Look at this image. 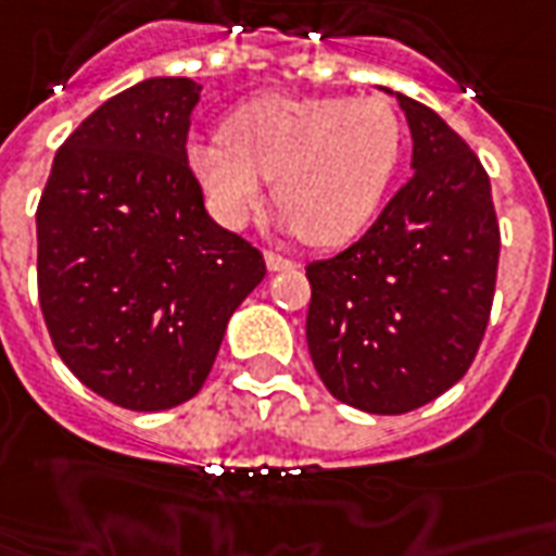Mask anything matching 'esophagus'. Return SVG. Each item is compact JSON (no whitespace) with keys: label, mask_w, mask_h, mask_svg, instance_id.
<instances>
[{"label":"esophagus","mask_w":556,"mask_h":556,"mask_svg":"<svg viewBox=\"0 0 556 556\" xmlns=\"http://www.w3.org/2000/svg\"><path fill=\"white\" fill-rule=\"evenodd\" d=\"M265 262H267V270H294V267H298L294 258L279 256V253H274V250H267Z\"/></svg>","instance_id":"esophagus-1"}]
</instances>
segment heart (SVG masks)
I'll list each match as a JSON object with an SVG mask.
<instances>
[{"label":"heart","instance_id":"obj_1","mask_svg":"<svg viewBox=\"0 0 556 556\" xmlns=\"http://www.w3.org/2000/svg\"><path fill=\"white\" fill-rule=\"evenodd\" d=\"M404 123L380 97H262L224 135L185 150L208 212L229 229L256 215L265 179L306 244L336 247L365 229L392 185Z\"/></svg>","mask_w":556,"mask_h":556}]
</instances>
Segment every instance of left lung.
Returning a JSON list of instances; mask_svg holds the SVG:
<instances>
[{"label": "left lung", "instance_id": "8db88e82", "mask_svg": "<svg viewBox=\"0 0 556 556\" xmlns=\"http://www.w3.org/2000/svg\"><path fill=\"white\" fill-rule=\"evenodd\" d=\"M413 131V176L371 229L306 265V341L341 404L401 415L430 404L471 368L495 298L492 185L433 109L394 93Z\"/></svg>", "mask_w": 556, "mask_h": 556}]
</instances>
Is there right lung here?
Instances as JSON below:
<instances>
[{"mask_svg": "<svg viewBox=\"0 0 556 556\" xmlns=\"http://www.w3.org/2000/svg\"><path fill=\"white\" fill-rule=\"evenodd\" d=\"M191 79L123 90L67 141L37 203V298L49 339L90 392L162 413L203 389L226 320L265 258L217 226L188 170Z\"/></svg>", "mask_w": 556, "mask_h": 556, "instance_id": "right-lung-1", "label": "right lung"}]
</instances>
